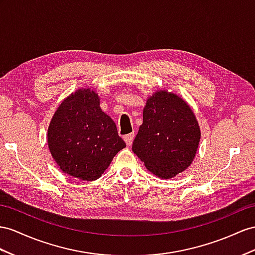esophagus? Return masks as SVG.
Returning <instances> with one entry per match:
<instances>
[{
  "label": "esophagus",
  "instance_id": "1",
  "mask_svg": "<svg viewBox=\"0 0 255 255\" xmlns=\"http://www.w3.org/2000/svg\"><path fill=\"white\" fill-rule=\"evenodd\" d=\"M133 138H134V133H129L127 135L124 136V141L126 142V144L128 146H130L132 144V141H133Z\"/></svg>",
  "mask_w": 255,
  "mask_h": 255
}]
</instances>
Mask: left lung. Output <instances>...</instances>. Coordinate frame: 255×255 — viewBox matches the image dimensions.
<instances>
[{
    "mask_svg": "<svg viewBox=\"0 0 255 255\" xmlns=\"http://www.w3.org/2000/svg\"><path fill=\"white\" fill-rule=\"evenodd\" d=\"M199 141V125L190 106L175 94L159 90L143 109L132 151L148 171L170 179L190 167Z\"/></svg>",
    "mask_w": 255,
    "mask_h": 255,
    "instance_id": "1",
    "label": "left lung"
}]
</instances>
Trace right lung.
I'll use <instances>...</instances> for the list:
<instances>
[{"label":"right lung","mask_w":255,"mask_h":255,"mask_svg":"<svg viewBox=\"0 0 255 255\" xmlns=\"http://www.w3.org/2000/svg\"><path fill=\"white\" fill-rule=\"evenodd\" d=\"M47 143L61 170L84 181L99 179L126 146L90 88L78 89L61 102L50 121Z\"/></svg>","instance_id":"add662e5"}]
</instances>
